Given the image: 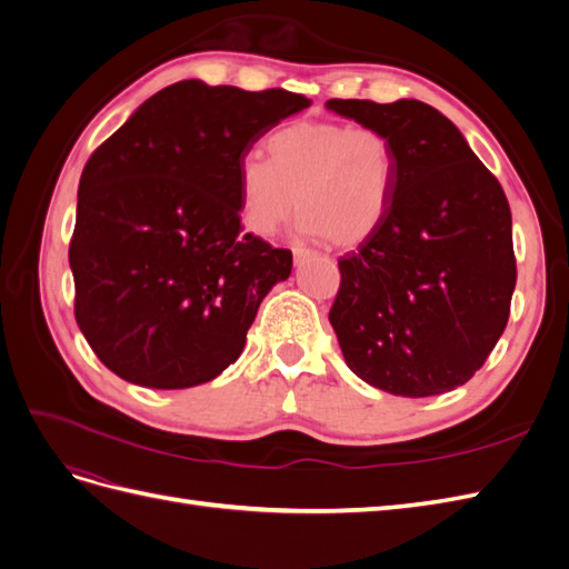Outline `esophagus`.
Returning <instances> with one entry per match:
<instances>
[{
    "label": "esophagus",
    "mask_w": 569,
    "mask_h": 569,
    "mask_svg": "<svg viewBox=\"0 0 569 569\" xmlns=\"http://www.w3.org/2000/svg\"><path fill=\"white\" fill-rule=\"evenodd\" d=\"M308 258H313V251H308V249H301V247H297L295 249V266H303Z\"/></svg>",
    "instance_id": "34e87169"
}]
</instances>
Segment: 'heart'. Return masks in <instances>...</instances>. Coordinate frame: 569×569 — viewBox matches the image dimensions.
Wrapping results in <instances>:
<instances>
[{
    "mask_svg": "<svg viewBox=\"0 0 569 569\" xmlns=\"http://www.w3.org/2000/svg\"><path fill=\"white\" fill-rule=\"evenodd\" d=\"M268 161L247 153L237 166L244 226L261 237L299 213L297 232L349 249L387 220L399 184L389 137L368 126L297 120L266 140Z\"/></svg>",
    "mask_w": 569,
    "mask_h": 569,
    "instance_id": "obj_1",
    "label": "heart"
}]
</instances>
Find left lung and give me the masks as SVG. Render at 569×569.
<instances>
[{
  "instance_id": "left-lung-1",
  "label": "left lung",
  "mask_w": 569,
  "mask_h": 569,
  "mask_svg": "<svg viewBox=\"0 0 569 569\" xmlns=\"http://www.w3.org/2000/svg\"><path fill=\"white\" fill-rule=\"evenodd\" d=\"M325 107L385 132L399 161L387 220L339 258L330 322L343 360L393 396L453 391L485 366L510 316L518 272L503 189L425 101L330 99Z\"/></svg>"
}]
</instances>
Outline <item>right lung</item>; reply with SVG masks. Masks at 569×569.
<instances>
[{
    "instance_id": "obj_1",
    "label": "right lung",
    "mask_w": 569,
    "mask_h": 569,
    "mask_svg": "<svg viewBox=\"0 0 569 569\" xmlns=\"http://www.w3.org/2000/svg\"><path fill=\"white\" fill-rule=\"evenodd\" d=\"M311 107L287 90L180 80L149 97L84 166L68 263L76 320L126 382L187 389L232 366L291 251L242 232L237 166Z\"/></svg>"
}]
</instances>
